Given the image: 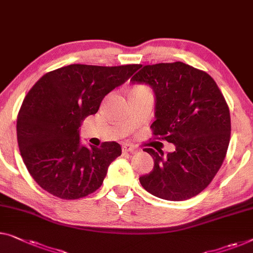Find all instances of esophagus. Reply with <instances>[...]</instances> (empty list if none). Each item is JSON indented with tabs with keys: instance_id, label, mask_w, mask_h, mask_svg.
Returning <instances> with one entry per match:
<instances>
[{
	"instance_id": "1",
	"label": "esophagus",
	"mask_w": 253,
	"mask_h": 253,
	"mask_svg": "<svg viewBox=\"0 0 253 253\" xmlns=\"http://www.w3.org/2000/svg\"><path fill=\"white\" fill-rule=\"evenodd\" d=\"M138 150V148L136 145H133V144H124L123 145V151H125V152H130V153H135L136 151Z\"/></svg>"
}]
</instances>
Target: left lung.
Segmentation results:
<instances>
[{
  "label": "left lung",
  "mask_w": 253,
  "mask_h": 253,
  "mask_svg": "<svg viewBox=\"0 0 253 253\" xmlns=\"http://www.w3.org/2000/svg\"><path fill=\"white\" fill-rule=\"evenodd\" d=\"M156 94L154 138L175 144L164 157L146 148L154 160L139 183L154 197L183 201L205 190L219 170L231 138V115L213 78L180 61L144 66L130 78Z\"/></svg>",
  "instance_id": "left-lung-1"
}]
</instances>
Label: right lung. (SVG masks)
Masks as SVG:
<instances>
[{
	"label": "right lung",
	"mask_w": 253,
	"mask_h": 253,
	"mask_svg": "<svg viewBox=\"0 0 253 253\" xmlns=\"http://www.w3.org/2000/svg\"><path fill=\"white\" fill-rule=\"evenodd\" d=\"M139 67L69 65L46 73L29 89L17 117L18 145L30 176L44 191L76 200L102 185L122 146L103 142L86 148L79 127Z\"/></svg>",
	"instance_id": "1"
}]
</instances>
